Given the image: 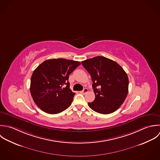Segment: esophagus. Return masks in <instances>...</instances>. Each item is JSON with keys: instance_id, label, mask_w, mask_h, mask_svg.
<instances>
[{"instance_id": "34e87169", "label": "esophagus", "mask_w": 160, "mask_h": 160, "mask_svg": "<svg viewBox=\"0 0 160 160\" xmlns=\"http://www.w3.org/2000/svg\"><path fill=\"white\" fill-rule=\"evenodd\" d=\"M88 89L87 88H84V89L81 91V92H82L83 94H86V93L88 92Z\"/></svg>"}]
</instances>
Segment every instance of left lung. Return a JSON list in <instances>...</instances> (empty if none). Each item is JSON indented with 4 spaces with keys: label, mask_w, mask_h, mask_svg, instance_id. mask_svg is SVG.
Masks as SVG:
<instances>
[{
    "label": "left lung",
    "mask_w": 160,
    "mask_h": 160,
    "mask_svg": "<svg viewBox=\"0 0 160 160\" xmlns=\"http://www.w3.org/2000/svg\"><path fill=\"white\" fill-rule=\"evenodd\" d=\"M81 64L91 76L96 96L88 106L102 114L116 111L128 92V78L125 71L117 62L104 56L88 59Z\"/></svg>",
    "instance_id": "1"
}]
</instances>
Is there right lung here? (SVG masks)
Listing matches in <instances>:
<instances>
[{"label": "right lung", "mask_w": 160, "mask_h": 160, "mask_svg": "<svg viewBox=\"0 0 160 160\" xmlns=\"http://www.w3.org/2000/svg\"><path fill=\"white\" fill-rule=\"evenodd\" d=\"M80 64L63 58L48 59L40 64L32 75L30 88L37 106L50 114L60 113L70 106L75 93L69 88V75Z\"/></svg>", "instance_id": "add662e5"}]
</instances>
